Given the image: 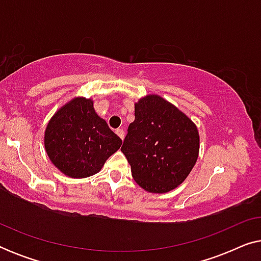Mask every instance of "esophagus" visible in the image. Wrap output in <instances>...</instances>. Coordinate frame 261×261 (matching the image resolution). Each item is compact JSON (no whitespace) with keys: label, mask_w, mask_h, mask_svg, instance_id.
<instances>
[{"label":"esophagus","mask_w":261,"mask_h":261,"mask_svg":"<svg viewBox=\"0 0 261 261\" xmlns=\"http://www.w3.org/2000/svg\"><path fill=\"white\" fill-rule=\"evenodd\" d=\"M116 134L121 138V140H123V138H124V130L123 129H116Z\"/></svg>","instance_id":"esophagus-1"}]
</instances>
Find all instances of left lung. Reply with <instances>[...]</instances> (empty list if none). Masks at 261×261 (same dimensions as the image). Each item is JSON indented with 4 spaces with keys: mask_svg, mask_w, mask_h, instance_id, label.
Masks as SVG:
<instances>
[{
    "mask_svg": "<svg viewBox=\"0 0 261 261\" xmlns=\"http://www.w3.org/2000/svg\"><path fill=\"white\" fill-rule=\"evenodd\" d=\"M134 108L135 119L128 126L121 151L142 189L165 194L183 183L197 162V127L158 95L140 98Z\"/></svg>",
    "mask_w": 261,
    "mask_h": 261,
    "instance_id": "1",
    "label": "left lung"
}]
</instances>
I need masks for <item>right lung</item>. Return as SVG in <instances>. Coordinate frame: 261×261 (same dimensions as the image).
Returning a JSON list of instances; mask_svg holds the SVG:
<instances>
[{"label": "right lung", "mask_w": 261, "mask_h": 261, "mask_svg": "<svg viewBox=\"0 0 261 261\" xmlns=\"http://www.w3.org/2000/svg\"><path fill=\"white\" fill-rule=\"evenodd\" d=\"M44 144L59 171L71 178H87L101 171L122 140L96 114L92 99L76 97L49 120Z\"/></svg>", "instance_id": "right-lung-1"}]
</instances>
